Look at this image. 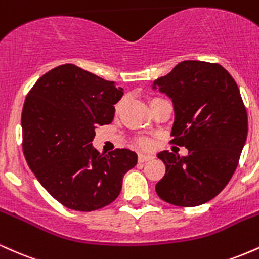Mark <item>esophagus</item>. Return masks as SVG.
I'll return each instance as SVG.
<instances>
[{"label":"esophagus","mask_w":259,"mask_h":259,"mask_svg":"<svg viewBox=\"0 0 259 259\" xmlns=\"http://www.w3.org/2000/svg\"><path fill=\"white\" fill-rule=\"evenodd\" d=\"M152 158H153V157L150 156V154H144V153L139 154V162H140V163L147 162V160H151Z\"/></svg>","instance_id":"obj_1"}]
</instances>
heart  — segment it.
<instances>
[{
	"instance_id": "heart-1",
	"label": "heart",
	"mask_w": 259,
	"mask_h": 259,
	"mask_svg": "<svg viewBox=\"0 0 259 259\" xmlns=\"http://www.w3.org/2000/svg\"><path fill=\"white\" fill-rule=\"evenodd\" d=\"M121 103H123V102H121V101H120V102L118 103V105H117V107H115V108L119 109L120 107H121ZM139 145H140V146H141V147L147 148V147H150V146H151V142H150V140H147V139H140V140H139Z\"/></svg>"
}]
</instances>
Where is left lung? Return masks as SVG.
Returning <instances> with one entry per match:
<instances>
[{
    "label": "left lung",
    "instance_id": "8db88e82",
    "mask_svg": "<svg viewBox=\"0 0 259 259\" xmlns=\"http://www.w3.org/2000/svg\"><path fill=\"white\" fill-rule=\"evenodd\" d=\"M152 88L173 101L170 144L189 151L186 157L157 154L165 164L157 195L179 207L206 203L230 181L247 139V112L237 84L221 64L184 61Z\"/></svg>",
    "mask_w": 259,
    "mask_h": 259
}]
</instances>
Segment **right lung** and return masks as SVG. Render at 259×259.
Instances as JSON below:
<instances>
[{
    "mask_svg": "<svg viewBox=\"0 0 259 259\" xmlns=\"http://www.w3.org/2000/svg\"><path fill=\"white\" fill-rule=\"evenodd\" d=\"M123 89L74 64L44 74L22 112L23 152L46 191L69 209L91 212L112 203L138 154L92 147L97 125L109 124Z\"/></svg>",
    "mask_w": 259,
    "mask_h": 259,
    "instance_id": "1",
    "label": "right lung"
}]
</instances>
